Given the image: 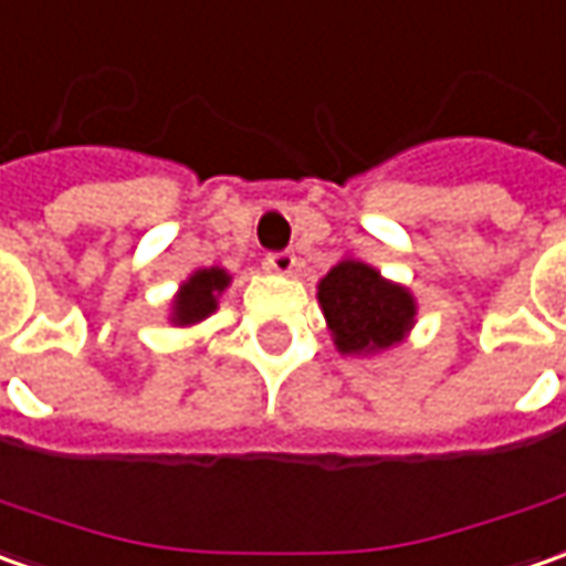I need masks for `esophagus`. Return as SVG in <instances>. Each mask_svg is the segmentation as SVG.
Wrapping results in <instances>:
<instances>
[{
    "instance_id": "esophagus-1",
    "label": "esophagus",
    "mask_w": 566,
    "mask_h": 566,
    "mask_svg": "<svg viewBox=\"0 0 566 566\" xmlns=\"http://www.w3.org/2000/svg\"><path fill=\"white\" fill-rule=\"evenodd\" d=\"M268 268L280 276H290L295 271V255L292 252H274V255H268Z\"/></svg>"
}]
</instances>
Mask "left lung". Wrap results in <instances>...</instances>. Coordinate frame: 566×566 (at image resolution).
<instances>
[{"label":"left lung","instance_id":"left-lung-1","mask_svg":"<svg viewBox=\"0 0 566 566\" xmlns=\"http://www.w3.org/2000/svg\"><path fill=\"white\" fill-rule=\"evenodd\" d=\"M333 345L343 355H380L408 339L417 324V298L408 286L361 258L345 255L317 283Z\"/></svg>","mask_w":566,"mask_h":566}]
</instances>
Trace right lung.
<instances>
[{"instance_id": "1", "label": "right lung", "mask_w": 566, "mask_h": 566, "mask_svg": "<svg viewBox=\"0 0 566 566\" xmlns=\"http://www.w3.org/2000/svg\"><path fill=\"white\" fill-rule=\"evenodd\" d=\"M230 283H233V276L223 268H199V271H192L177 286L174 298H170L168 321L174 327L202 324L205 317H211L218 311V302H221V295L227 292Z\"/></svg>"}]
</instances>
